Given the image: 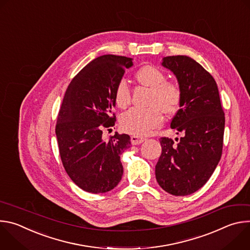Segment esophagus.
<instances>
[{
	"label": "esophagus",
	"mask_w": 250,
	"mask_h": 250,
	"mask_svg": "<svg viewBox=\"0 0 250 250\" xmlns=\"http://www.w3.org/2000/svg\"><path fill=\"white\" fill-rule=\"evenodd\" d=\"M146 140L145 137H139V136H136V135H132L130 137V141H131V145L133 146H137V145H140L142 144Z\"/></svg>",
	"instance_id": "1"
}]
</instances>
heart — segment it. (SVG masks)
<instances>
[{
  "instance_id": "heart-1",
  "label": "heart",
  "mask_w": 250,
  "mask_h": 250,
  "mask_svg": "<svg viewBox=\"0 0 250 250\" xmlns=\"http://www.w3.org/2000/svg\"><path fill=\"white\" fill-rule=\"evenodd\" d=\"M138 84L150 89V96L147 110L131 109L121 117V127L124 131L142 136L147 135L152 130L162 125L163 114L174 115L179 110L183 91L181 86L173 81L167 80V75L163 71L153 65L141 66L134 74ZM114 100L118 108L125 109L131 101L130 89L125 80L118 82Z\"/></svg>"
}]
</instances>
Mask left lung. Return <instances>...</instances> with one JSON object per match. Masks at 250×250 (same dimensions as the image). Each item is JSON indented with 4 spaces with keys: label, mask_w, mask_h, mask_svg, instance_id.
Segmentation results:
<instances>
[{
    "label": "left lung",
    "mask_w": 250,
    "mask_h": 250,
    "mask_svg": "<svg viewBox=\"0 0 250 250\" xmlns=\"http://www.w3.org/2000/svg\"><path fill=\"white\" fill-rule=\"evenodd\" d=\"M183 91L180 109L171 128L182 132L175 144L161 137V155L155 166L159 186L174 196H187L201 189L218 166L223 152L225 113L213 77L189 56L163 58Z\"/></svg>",
    "instance_id": "8db88e82"
}]
</instances>
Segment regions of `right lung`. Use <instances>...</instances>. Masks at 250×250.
Masks as SVG:
<instances>
[{
	"instance_id": "add662e5",
	"label": "right lung",
	"mask_w": 250,
	"mask_h": 250,
	"mask_svg": "<svg viewBox=\"0 0 250 250\" xmlns=\"http://www.w3.org/2000/svg\"><path fill=\"white\" fill-rule=\"evenodd\" d=\"M130 66L131 58L102 55L66 90L55 126L59 154L71 180L86 192H109L123 177L121 155L129 147L130 137L116 132L104 140L103 129L115 125V88Z\"/></svg>"
}]
</instances>
